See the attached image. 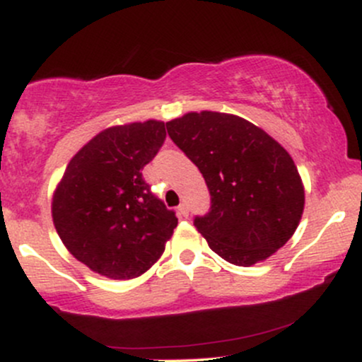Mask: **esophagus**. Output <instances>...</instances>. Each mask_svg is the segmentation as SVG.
Wrapping results in <instances>:
<instances>
[{"instance_id": "obj_1", "label": "esophagus", "mask_w": 362, "mask_h": 362, "mask_svg": "<svg viewBox=\"0 0 362 362\" xmlns=\"http://www.w3.org/2000/svg\"><path fill=\"white\" fill-rule=\"evenodd\" d=\"M177 213L180 218H187V216H189V207H187L185 202H182V204L177 207Z\"/></svg>"}]
</instances>
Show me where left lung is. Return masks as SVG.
<instances>
[{"label": "left lung", "mask_w": 362, "mask_h": 362, "mask_svg": "<svg viewBox=\"0 0 362 362\" xmlns=\"http://www.w3.org/2000/svg\"><path fill=\"white\" fill-rule=\"evenodd\" d=\"M167 129L209 189V213L195 216L194 226L211 250L250 267L284 247L305 207L289 153L260 127L221 112H189Z\"/></svg>", "instance_id": "1"}]
</instances>
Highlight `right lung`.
<instances>
[{"label":"right lung","instance_id":"obj_1","mask_svg":"<svg viewBox=\"0 0 362 362\" xmlns=\"http://www.w3.org/2000/svg\"><path fill=\"white\" fill-rule=\"evenodd\" d=\"M165 138L160 120L105 129L71 158L54 192L57 235L74 259L100 276L144 274L177 228L175 213L141 173Z\"/></svg>","mask_w":362,"mask_h":362}]
</instances>
